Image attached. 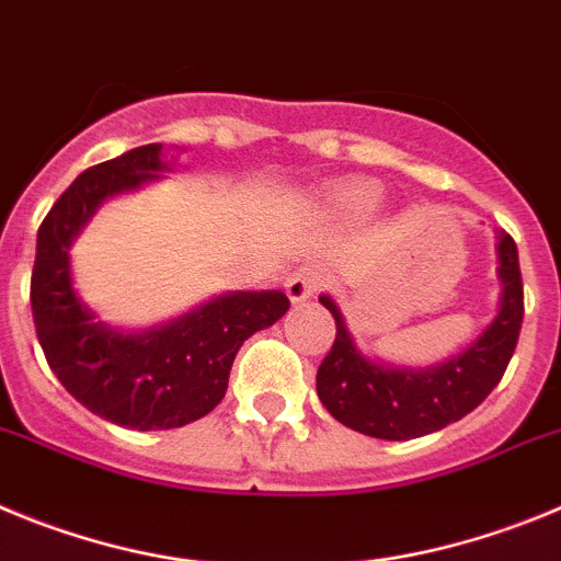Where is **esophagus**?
Segmentation results:
<instances>
[{
    "label": "esophagus",
    "instance_id": "34e87169",
    "mask_svg": "<svg viewBox=\"0 0 561 561\" xmlns=\"http://www.w3.org/2000/svg\"><path fill=\"white\" fill-rule=\"evenodd\" d=\"M316 290H318V274L312 268H299L296 274H290V279L285 282V293L293 305H301V301L312 299V293Z\"/></svg>",
    "mask_w": 561,
    "mask_h": 561
}]
</instances>
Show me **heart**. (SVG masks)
<instances>
[{
  "mask_svg": "<svg viewBox=\"0 0 561 561\" xmlns=\"http://www.w3.org/2000/svg\"><path fill=\"white\" fill-rule=\"evenodd\" d=\"M382 198V190L377 184H368V181H357V184L343 186L341 193L335 195V204L350 215H366V211L375 209Z\"/></svg>",
  "mask_w": 561,
  "mask_h": 561,
  "instance_id": "obj_1",
  "label": "heart"
}]
</instances>
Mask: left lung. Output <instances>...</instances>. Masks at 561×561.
I'll return each mask as SVG.
<instances>
[{"label":"left lung","mask_w":561,"mask_h":561,"mask_svg":"<svg viewBox=\"0 0 561 561\" xmlns=\"http://www.w3.org/2000/svg\"><path fill=\"white\" fill-rule=\"evenodd\" d=\"M501 310L461 355L431 368H397L363 355L330 296L321 305L335 318V343L316 375L318 400L341 425L363 436L405 442L467 416L501 382L523 327V276L517 245L497 234Z\"/></svg>","instance_id":"obj_1"}]
</instances>
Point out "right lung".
Masks as SVG:
<instances>
[{"label":"right lung","instance_id":"1","mask_svg":"<svg viewBox=\"0 0 561 561\" xmlns=\"http://www.w3.org/2000/svg\"><path fill=\"white\" fill-rule=\"evenodd\" d=\"M170 170L142 145L83 170L47 211L30 282L35 335L60 386L80 405L130 431H170L206 416L229 388L237 352L290 307L282 290L224 293L168 324L119 332L98 321L72 285L69 249L105 198Z\"/></svg>","mask_w":561,"mask_h":561}]
</instances>
